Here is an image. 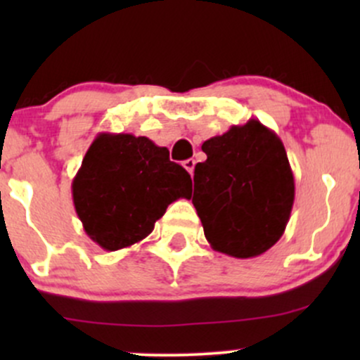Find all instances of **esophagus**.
<instances>
[{
    "label": "esophagus",
    "instance_id": "obj_1",
    "mask_svg": "<svg viewBox=\"0 0 360 360\" xmlns=\"http://www.w3.org/2000/svg\"><path fill=\"white\" fill-rule=\"evenodd\" d=\"M183 166H184L186 171H188L189 174L193 176V172H194V166H196V160H194V159H186L184 162H183Z\"/></svg>",
    "mask_w": 360,
    "mask_h": 360
}]
</instances>
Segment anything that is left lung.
Masks as SVG:
<instances>
[{
    "label": "left lung",
    "mask_w": 360,
    "mask_h": 360,
    "mask_svg": "<svg viewBox=\"0 0 360 360\" xmlns=\"http://www.w3.org/2000/svg\"><path fill=\"white\" fill-rule=\"evenodd\" d=\"M193 205L214 250L257 257L283 237L295 203L286 148L271 128L249 120L201 146Z\"/></svg>",
    "instance_id": "8db88e82"
}]
</instances>
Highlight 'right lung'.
Here are the masks:
<instances>
[{
  "label": "right lung",
  "mask_w": 360,
  "mask_h": 360,
  "mask_svg": "<svg viewBox=\"0 0 360 360\" xmlns=\"http://www.w3.org/2000/svg\"><path fill=\"white\" fill-rule=\"evenodd\" d=\"M191 176L147 137L100 134L72 179L84 232L105 250L134 245L154 230L167 206L191 198Z\"/></svg>",
  "instance_id": "obj_1"
}]
</instances>
